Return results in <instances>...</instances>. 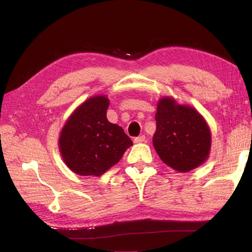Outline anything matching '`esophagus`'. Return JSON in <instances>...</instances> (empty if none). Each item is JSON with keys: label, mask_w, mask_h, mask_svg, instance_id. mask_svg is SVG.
Segmentation results:
<instances>
[{"label": "esophagus", "mask_w": 252, "mask_h": 252, "mask_svg": "<svg viewBox=\"0 0 252 252\" xmlns=\"http://www.w3.org/2000/svg\"><path fill=\"white\" fill-rule=\"evenodd\" d=\"M133 141H134V143L139 144V143H143L146 141V138H145V135H140V136H138V138H135Z\"/></svg>", "instance_id": "1"}]
</instances>
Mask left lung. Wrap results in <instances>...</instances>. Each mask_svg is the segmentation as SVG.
Returning a JSON list of instances; mask_svg holds the SVG:
<instances>
[{
	"mask_svg": "<svg viewBox=\"0 0 252 252\" xmlns=\"http://www.w3.org/2000/svg\"><path fill=\"white\" fill-rule=\"evenodd\" d=\"M154 146L162 161L179 172L205 163L211 148L210 128L202 114L173 97L159 98L156 113Z\"/></svg>",
	"mask_w": 252,
	"mask_h": 252,
	"instance_id": "obj_1",
	"label": "left lung"
}]
</instances>
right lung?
<instances>
[{"mask_svg": "<svg viewBox=\"0 0 252 252\" xmlns=\"http://www.w3.org/2000/svg\"><path fill=\"white\" fill-rule=\"evenodd\" d=\"M108 97L91 96L65 122L59 138L60 154L68 168L83 177H100L132 146L123 128L107 120Z\"/></svg>", "mask_w": 252, "mask_h": 252, "instance_id": "obj_1", "label": "right lung"}]
</instances>
